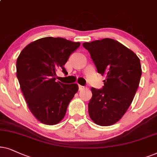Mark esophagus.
<instances>
[{
	"label": "esophagus",
	"mask_w": 157,
	"mask_h": 157,
	"mask_svg": "<svg viewBox=\"0 0 157 157\" xmlns=\"http://www.w3.org/2000/svg\"><path fill=\"white\" fill-rule=\"evenodd\" d=\"M83 89H85L84 86H82V85H79V90H82Z\"/></svg>",
	"instance_id": "34e87169"
}]
</instances>
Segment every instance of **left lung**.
<instances>
[{
	"label": "left lung",
	"mask_w": 157,
	"mask_h": 157,
	"mask_svg": "<svg viewBox=\"0 0 157 157\" xmlns=\"http://www.w3.org/2000/svg\"><path fill=\"white\" fill-rule=\"evenodd\" d=\"M98 73L106 75L103 89L92 87L89 116L101 126L115 124L132 103L139 85L141 66L133 51L114 39L105 38L83 43Z\"/></svg>",
	"instance_id": "1"
}]
</instances>
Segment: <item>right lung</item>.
I'll return each instance as SVG.
<instances>
[{
	"label": "right lung",
	"instance_id": "right-lung-1",
	"mask_svg": "<svg viewBox=\"0 0 157 157\" xmlns=\"http://www.w3.org/2000/svg\"><path fill=\"white\" fill-rule=\"evenodd\" d=\"M80 46L65 39L44 37L32 41L16 61V75L29 109L44 124H59L68 105L78 91L77 84L56 82V72L62 69L71 54Z\"/></svg>",
	"mask_w": 157,
	"mask_h": 157
}]
</instances>
